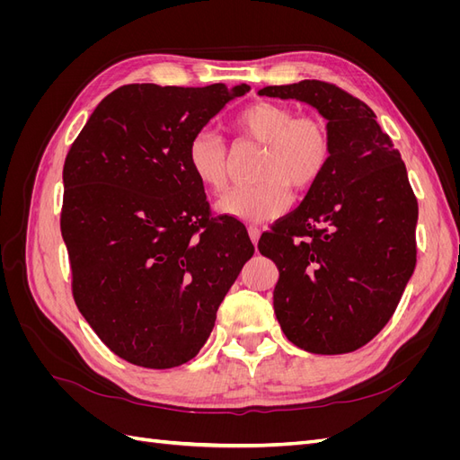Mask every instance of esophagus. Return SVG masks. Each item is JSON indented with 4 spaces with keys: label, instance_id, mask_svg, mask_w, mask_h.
<instances>
[{
    "label": "esophagus",
    "instance_id": "obj_1",
    "mask_svg": "<svg viewBox=\"0 0 460 460\" xmlns=\"http://www.w3.org/2000/svg\"><path fill=\"white\" fill-rule=\"evenodd\" d=\"M247 232H249V238H252L253 245H257V243H259V238H261V228H259V226H249Z\"/></svg>",
    "mask_w": 460,
    "mask_h": 460
}]
</instances>
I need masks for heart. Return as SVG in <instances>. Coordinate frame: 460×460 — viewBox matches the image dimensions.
<instances>
[{"mask_svg": "<svg viewBox=\"0 0 460 460\" xmlns=\"http://www.w3.org/2000/svg\"><path fill=\"white\" fill-rule=\"evenodd\" d=\"M234 130L264 146L253 186H240L218 199V211L243 222H267L291 205V190H309L323 176L332 153L326 122L314 117H296L294 109L259 102L245 107L232 122ZM186 161L198 182L213 191L226 184V146L211 130L190 137Z\"/></svg>", "mask_w": 460, "mask_h": 460, "instance_id": "b5f03b06", "label": "heart"}]
</instances>
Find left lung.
I'll return each mask as SVG.
<instances>
[{"label":"left lung","instance_id":"left-lung-1","mask_svg":"<svg viewBox=\"0 0 460 460\" xmlns=\"http://www.w3.org/2000/svg\"><path fill=\"white\" fill-rule=\"evenodd\" d=\"M259 95L314 107L332 137L323 176L259 240L280 270L276 318L305 351H355L392 318L416 264L419 203L405 163L374 111L338 86L301 80Z\"/></svg>","mask_w":460,"mask_h":460}]
</instances>
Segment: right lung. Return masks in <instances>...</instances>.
<instances>
[{
    "mask_svg": "<svg viewBox=\"0 0 460 460\" xmlns=\"http://www.w3.org/2000/svg\"><path fill=\"white\" fill-rule=\"evenodd\" d=\"M247 84H128L109 93L63 166L61 234L76 307L111 351L172 368L196 357L253 257L234 217H213L190 137Z\"/></svg>",
    "mask_w": 460,
    "mask_h": 460,
    "instance_id": "obj_1",
    "label": "right lung"
}]
</instances>
